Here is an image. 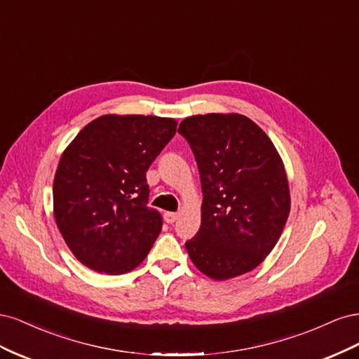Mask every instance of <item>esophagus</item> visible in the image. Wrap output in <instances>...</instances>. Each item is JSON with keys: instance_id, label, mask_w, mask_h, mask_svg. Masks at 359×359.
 <instances>
[{"instance_id": "34e87169", "label": "esophagus", "mask_w": 359, "mask_h": 359, "mask_svg": "<svg viewBox=\"0 0 359 359\" xmlns=\"http://www.w3.org/2000/svg\"><path fill=\"white\" fill-rule=\"evenodd\" d=\"M178 217H180L178 212H165V220H166V223H169V224L175 223V222L178 220Z\"/></svg>"}]
</instances>
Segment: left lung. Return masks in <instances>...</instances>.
<instances>
[{
  "mask_svg": "<svg viewBox=\"0 0 359 359\" xmlns=\"http://www.w3.org/2000/svg\"><path fill=\"white\" fill-rule=\"evenodd\" d=\"M202 184V220L186 243L201 273L214 280L243 276L264 262L290 211L283 160L266 133L240 114L182 119Z\"/></svg>",
  "mask_w": 359,
  "mask_h": 359,
  "instance_id": "8db88e82",
  "label": "left lung"
}]
</instances>
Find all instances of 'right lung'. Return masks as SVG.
Wrapping results in <instances>:
<instances>
[{
  "label": "right lung",
  "mask_w": 359,
  "mask_h": 359,
  "mask_svg": "<svg viewBox=\"0 0 359 359\" xmlns=\"http://www.w3.org/2000/svg\"><path fill=\"white\" fill-rule=\"evenodd\" d=\"M177 124L153 115H103L64 149L53 180V217L81 264L116 276L147 257L163 224L147 205V170Z\"/></svg>",
  "instance_id": "add662e5"
}]
</instances>
